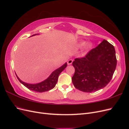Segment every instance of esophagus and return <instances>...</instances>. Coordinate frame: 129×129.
Returning <instances> with one entry per match:
<instances>
[{
	"label": "esophagus",
	"mask_w": 129,
	"mask_h": 129,
	"mask_svg": "<svg viewBox=\"0 0 129 129\" xmlns=\"http://www.w3.org/2000/svg\"><path fill=\"white\" fill-rule=\"evenodd\" d=\"M73 60L72 59H69V60L68 61V62H67V63H68V64L70 65V64H72V62H73Z\"/></svg>",
	"instance_id": "esophagus-1"
}]
</instances>
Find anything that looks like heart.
I'll return each mask as SVG.
<instances>
[{
  "label": "heart",
  "mask_w": 129,
  "mask_h": 129,
  "mask_svg": "<svg viewBox=\"0 0 129 129\" xmlns=\"http://www.w3.org/2000/svg\"><path fill=\"white\" fill-rule=\"evenodd\" d=\"M85 44V42L84 41L81 42V43H80L79 47H82V46H84ZM91 47H92V44H91V43H88V44H87L85 45V47L84 48V50H83L82 54V55H85V54L87 53V52L89 51V50L91 49Z\"/></svg>",
  "instance_id": "1"
}]
</instances>
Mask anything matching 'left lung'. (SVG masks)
I'll return each mask as SVG.
<instances>
[{
    "instance_id": "8db88e82",
    "label": "left lung",
    "mask_w": 129,
    "mask_h": 129,
    "mask_svg": "<svg viewBox=\"0 0 129 129\" xmlns=\"http://www.w3.org/2000/svg\"><path fill=\"white\" fill-rule=\"evenodd\" d=\"M75 73L72 82L79 90L91 92L110 82L117 65L114 47L104 40L84 57L76 58L72 63Z\"/></svg>"
}]
</instances>
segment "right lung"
Here are the masks:
<instances>
[{
    "mask_svg": "<svg viewBox=\"0 0 129 129\" xmlns=\"http://www.w3.org/2000/svg\"><path fill=\"white\" fill-rule=\"evenodd\" d=\"M38 34H34L32 36H36V35ZM67 66V63H65L63 65H62L61 67L58 68V69H56L55 71H54L53 72H52V73L50 74V76L47 78V79H46L44 81L41 82L37 84H29L25 83L19 79L16 74H15V75H16L17 79L19 81H20V82L22 83L26 88L29 89L30 90H32L34 91L42 92L49 91L50 90H51L55 87L57 82L58 76H59L60 74L66 68Z\"/></svg>",
    "mask_w": 129,
    "mask_h": 129,
    "instance_id": "1",
    "label": "right lung"
}]
</instances>
